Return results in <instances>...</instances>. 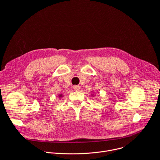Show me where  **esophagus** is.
Instances as JSON below:
<instances>
[{
  "instance_id": "34e87169",
  "label": "esophagus",
  "mask_w": 160,
  "mask_h": 160,
  "mask_svg": "<svg viewBox=\"0 0 160 160\" xmlns=\"http://www.w3.org/2000/svg\"><path fill=\"white\" fill-rule=\"evenodd\" d=\"M73 89L75 90V91H78V90H80V85H75L73 86Z\"/></svg>"
}]
</instances>
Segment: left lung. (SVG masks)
<instances>
[{
	"mask_svg": "<svg viewBox=\"0 0 160 160\" xmlns=\"http://www.w3.org/2000/svg\"><path fill=\"white\" fill-rule=\"evenodd\" d=\"M91 95H92V96L93 97H94V94H93V93H92V94H91Z\"/></svg>",
	"mask_w": 160,
	"mask_h": 160,
	"instance_id": "8db88e82",
	"label": "left lung"
}]
</instances>
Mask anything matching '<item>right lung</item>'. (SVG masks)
<instances>
[{"instance_id": "obj_1", "label": "right lung", "mask_w": 160, "mask_h": 160, "mask_svg": "<svg viewBox=\"0 0 160 160\" xmlns=\"http://www.w3.org/2000/svg\"><path fill=\"white\" fill-rule=\"evenodd\" d=\"M62 96H63V95L61 94H59V95H58V97H59V98H61L62 97Z\"/></svg>"}]
</instances>
